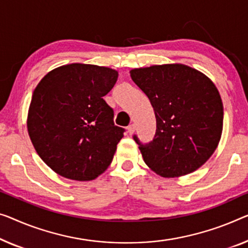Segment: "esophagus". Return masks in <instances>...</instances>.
<instances>
[{
  "instance_id": "esophagus-1",
  "label": "esophagus",
  "mask_w": 248,
  "mask_h": 248,
  "mask_svg": "<svg viewBox=\"0 0 248 248\" xmlns=\"http://www.w3.org/2000/svg\"><path fill=\"white\" fill-rule=\"evenodd\" d=\"M127 129H128V132H129V134L132 135V134H134V132H135V129H136V127H135V124H132L129 125V127H128Z\"/></svg>"
}]
</instances>
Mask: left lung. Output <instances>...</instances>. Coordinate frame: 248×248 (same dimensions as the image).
I'll use <instances>...</instances> for the list:
<instances>
[{"mask_svg":"<svg viewBox=\"0 0 248 248\" xmlns=\"http://www.w3.org/2000/svg\"><path fill=\"white\" fill-rule=\"evenodd\" d=\"M131 79L153 106L154 140L139 145L147 166L166 178L195 171L216 150L224 109L218 90L204 73L173 63L132 69Z\"/></svg>","mask_w":248,"mask_h":248,"instance_id":"left-lung-1","label":"left lung"}]
</instances>
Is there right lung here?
Instances as JSON below:
<instances>
[{"label":"right lung","instance_id":"right-lung-1","mask_svg":"<svg viewBox=\"0 0 248 248\" xmlns=\"http://www.w3.org/2000/svg\"><path fill=\"white\" fill-rule=\"evenodd\" d=\"M116 70L71 63L44 76L32 94L28 131L36 153L64 178L95 179L111 164L124 129L113 124L103 97L117 82Z\"/></svg>","mask_w":248,"mask_h":248}]
</instances>
